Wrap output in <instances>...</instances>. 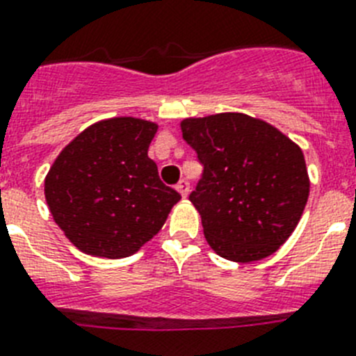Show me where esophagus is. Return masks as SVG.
<instances>
[{
  "label": "esophagus",
  "mask_w": 356,
  "mask_h": 356,
  "mask_svg": "<svg viewBox=\"0 0 356 356\" xmlns=\"http://www.w3.org/2000/svg\"><path fill=\"white\" fill-rule=\"evenodd\" d=\"M175 188H177V192L181 193V195L186 197L188 192H190V183H188L186 179H181V181H179L177 186H175Z\"/></svg>",
  "instance_id": "esophagus-1"
}]
</instances>
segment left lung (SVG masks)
<instances>
[{"instance_id": "8db88e82", "label": "left lung", "mask_w": 356, "mask_h": 356, "mask_svg": "<svg viewBox=\"0 0 356 356\" xmlns=\"http://www.w3.org/2000/svg\"><path fill=\"white\" fill-rule=\"evenodd\" d=\"M181 130L204 166L190 201L211 250L235 262L277 252L309 195L298 145L270 122L237 112L188 118Z\"/></svg>"}]
</instances>
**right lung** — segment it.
I'll list each match as a JSON object with an SVG mask.
<instances>
[{
    "label": "right lung",
    "mask_w": 356,
    "mask_h": 356,
    "mask_svg": "<svg viewBox=\"0 0 356 356\" xmlns=\"http://www.w3.org/2000/svg\"><path fill=\"white\" fill-rule=\"evenodd\" d=\"M157 124L94 122L68 143L44 177L54 220L86 255L122 259L159 234L179 195L159 179L148 146Z\"/></svg>",
    "instance_id": "obj_1"
}]
</instances>
